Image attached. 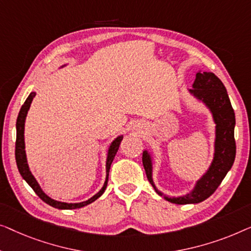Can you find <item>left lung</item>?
I'll use <instances>...</instances> for the list:
<instances>
[{"mask_svg":"<svg viewBox=\"0 0 251 251\" xmlns=\"http://www.w3.org/2000/svg\"><path fill=\"white\" fill-rule=\"evenodd\" d=\"M192 87L193 89L189 92L207 105L216 124L214 159L208 171L202 175V177L198 179L191 192L182 197L171 198L165 196L154 185L152 179V159H151L150 153L144 150L142 154L143 167L146 169L147 177L151 185L153 186L158 195L176 204L199 203L209 198L216 191L235 159V115L224 84L213 73L199 72L197 73Z\"/></svg>","mask_w":251,"mask_h":251,"instance_id":"1","label":"left lung"}]
</instances>
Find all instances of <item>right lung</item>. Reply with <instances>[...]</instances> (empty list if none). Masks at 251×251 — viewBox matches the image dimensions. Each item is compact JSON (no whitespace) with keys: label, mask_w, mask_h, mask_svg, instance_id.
I'll return each instance as SVG.
<instances>
[{"label":"right lung","mask_w":251,"mask_h":251,"mask_svg":"<svg viewBox=\"0 0 251 251\" xmlns=\"http://www.w3.org/2000/svg\"><path fill=\"white\" fill-rule=\"evenodd\" d=\"M36 93L35 92H31V93L28 95V98L25 101V103L21 107L18 118H17V140H16V161H17V166H18L19 173L20 175L23 176V178L26 181L31 189L34 190L35 193L41 198L44 202H47L50 206L58 208V209H77V208H82L84 206H87L100 198L102 195H103L105 188H107V183H108V177H109V171H110V166L112 164V160L117 153L119 144H121L122 140H123V135L118 136L117 139H115L112 141V143L110 144L108 150V157H107V162H105V172H107V176H105V182L102 189L99 191L97 195H94L92 198H90L89 200L83 201V202H77V203H68V202H61V201H56L54 199H51L48 195H45L43 192V190L41 189L40 184L36 181V178L34 177V175L31 174L29 167H28L27 164V158H26V151H25V137H24V132H25V121H26V116L27 112L29 110L31 101L35 98Z\"/></svg>","instance_id":"obj_1"}]
</instances>
